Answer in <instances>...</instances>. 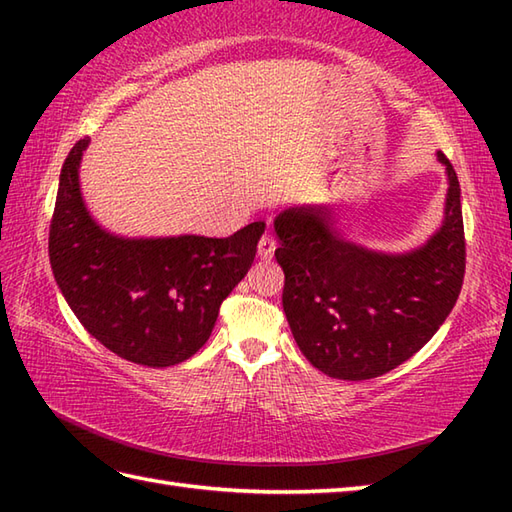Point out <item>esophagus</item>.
Masks as SVG:
<instances>
[{
    "label": "esophagus",
    "instance_id": "obj_1",
    "mask_svg": "<svg viewBox=\"0 0 512 512\" xmlns=\"http://www.w3.org/2000/svg\"><path fill=\"white\" fill-rule=\"evenodd\" d=\"M275 248H277V242L273 235H262V239H259V246H257V253L262 259H270L275 255Z\"/></svg>",
    "mask_w": 512,
    "mask_h": 512
}]
</instances>
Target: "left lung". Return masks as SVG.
I'll list each match as a JSON object with an SVG mask.
<instances>
[{
  "mask_svg": "<svg viewBox=\"0 0 512 512\" xmlns=\"http://www.w3.org/2000/svg\"><path fill=\"white\" fill-rule=\"evenodd\" d=\"M444 222L422 248L385 255L345 242L325 206L277 215L284 312L303 356L332 378L367 380L416 354L460 297L466 242L458 173L449 158Z\"/></svg>",
  "mask_w": 512,
  "mask_h": 512,
  "instance_id": "left-lung-1",
  "label": "left lung"
}]
</instances>
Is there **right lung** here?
<instances>
[{
  "mask_svg": "<svg viewBox=\"0 0 512 512\" xmlns=\"http://www.w3.org/2000/svg\"><path fill=\"white\" fill-rule=\"evenodd\" d=\"M81 138L63 162L48 253L76 319L116 356L147 367L187 361L209 341L222 301L244 279L266 224L231 237L127 239L92 220L81 198Z\"/></svg>",
  "mask_w": 512,
  "mask_h": 512,
  "instance_id": "right-lung-1",
  "label": "right lung"
}]
</instances>
